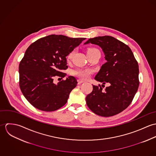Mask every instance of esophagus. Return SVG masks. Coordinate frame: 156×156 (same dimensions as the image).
Listing matches in <instances>:
<instances>
[{"instance_id": "34e87169", "label": "esophagus", "mask_w": 156, "mask_h": 156, "mask_svg": "<svg viewBox=\"0 0 156 156\" xmlns=\"http://www.w3.org/2000/svg\"><path fill=\"white\" fill-rule=\"evenodd\" d=\"M84 82L83 81H82V80H77V83H78V84L79 85H80V84H81V83H83Z\"/></svg>"}]
</instances>
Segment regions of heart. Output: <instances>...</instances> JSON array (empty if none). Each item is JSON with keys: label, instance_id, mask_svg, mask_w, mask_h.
<instances>
[{"label": "heart", "instance_id": "obj_1", "mask_svg": "<svg viewBox=\"0 0 156 156\" xmlns=\"http://www.w3.org/2000/svg\"><path fill=\"white\" fill-rule=\"evenodd\" d=\"M97 51H99V50L96 48H94V47L89 48L87 51V54L91 53H93V52H95ZM74 50L71 51L67 56V59L68 60H70L71 59H72V58L74 56ZM74 74V75L77 76V77H79V78H80L83 80H87L88 79H89V76L91 74V71L88 69H78L77 71H75Z\"/></svg>", "mask_w": 156, "mask_h": 156}]
</instances>
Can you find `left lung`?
Masks as SVG:
<instances>
[{
  "label": "left lung",
  "instance_id": "obj_1",
  "mask_svg": "<svg viewBox=\"0 0 156 156\" xmlns=\"http://www.w3.org/2000/svg\"><path fill=\"white\" fill-rule=\"evenodd\" d=\"M99 45L105 55L104 64L95 79L110 86L103 90L102 85H93L86 97L87 106L95 114L108 117L125 110L132 103L137 90L139 66L130 48L111 36L89 38L85 43Z\"/></svg>",
  "mask_w": 156,
  "mask_h": 156
}]
</instances>
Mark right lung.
I'll return each mask as SVG.
<instances>
[{"instance_id":"obj_1","label":"right lung","mask_w":156,"mask_h":156,"mask_svg":"<svg viewBox=\"0 0 156 156\" xmlns=\"http://www.w3.org/2000/svg\"><path fill=\"white\" fill-rule=\"evenodd\" d=\"M85 39L50 35L27 48L19 64V85L34 107L43 111H55L67 103L71 91L77 86L76 79L69 76L57 85L53 79L66 76L62 71L68 68L66 56Z\"/></svg>"}]
</instances>
